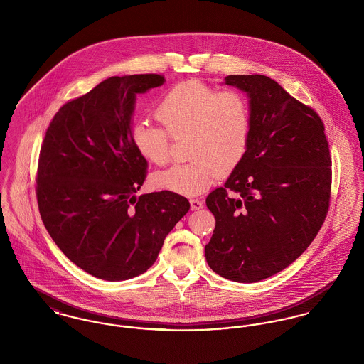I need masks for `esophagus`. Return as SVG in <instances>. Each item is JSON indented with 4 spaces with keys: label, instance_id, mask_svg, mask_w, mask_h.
<instances>
[{
    "label": "esophagus",
    "instance_id": "obj_1",
    "mask_svg": "<svg viewBox=\"0 0 364 364\" xmlns=\"http://www.w3.org/2000/svg\"><path fill=\"white\" fill-rule=\"evenodd\" d=\"M190 203L192 210H199V208H203V202L200 199H191Z\"/></svg>",
    "mask_w": 364,
    "mask_h": 364
}]
</instances>
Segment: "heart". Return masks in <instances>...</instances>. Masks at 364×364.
I'll return each mask as SVG.
<instances>
[{
    "instance_id": "obj_1",
    "label": "heart",
    "mask_w": 364,
    "mask_h": 364,
    "mask_svg": "<svg viewBox=\"0 0 364 364\" xmlns=\"http://www.w3.org/2000/svg\"><path fill=\"white\" fill-rule=\"evenodd\" d=\"M154 113L162 127L138 122L132 128V143L144 159L164 166L171 159L172 138H190L192 161L156 174L154 183L162 190L199 195L220 176L237 169L247 154L251 109L237 90L218 91L199 80L180 82L159 98Z\"/></svg>"
}]
</instances>
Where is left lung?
<instances>
[{"instance_id": "1", "label": "left lung", "mask_w": 364, "mask_h": 364, "mask_svg": "<svg viewBox=\"0 0 364 364\" xmlns=\"http://www.w3.org/2000/svg\"><path fill=\"white\" fill-rule=\"evenodd\" d=\"M250 97L251 134L242 164L206 199L215 229L205 247L221 277L274 276L311 244L328 215L331 156L319 114L264 75H229Z\"/></svg>"}]
</instances>
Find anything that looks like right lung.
<instances>
[{
  "label": "right lung",
  "mask_w": 364,
  "mask_h": 364,
  "mask_svg": "<svg viewBox=\"0 0 364 364\" xmlns=\"http://www.w3.org/2000/svg\"><path fill=\"white\" fill-rule=\"evenodd\" d=\"M164 82L158 73L109 77L63 105L46 129L35 178L41 218L65 257L94 277L143 274L190 210L172 191L135 195L149 168L132 143L136 95Z\"/></svg>",
  "instance_id": "1"
}]
</instances>
